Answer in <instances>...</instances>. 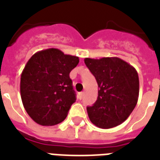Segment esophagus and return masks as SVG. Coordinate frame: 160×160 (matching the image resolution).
<instances>
[{
  "label": "esophagus",
  "instance_id": "obj_1",
  "mask_svg": "<svg viewBox=\"0 0 160 160\" xmlns=\"http://www.w3.org/2000/svg\"><path fill=\"white\" fill-rule=\"evenodd\" d=\"M83 95H84V92H80V93H79V98H80V99H82Z\"/></svg>",
  "mask_w": 160,
  "mask_h": 160
}]
</instances>
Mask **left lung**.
Returning <instances> with one entry per match:
<instances>
[{
    "label": "left lung",
    "instance_id": "1",
    "mask_svg": "<svg viewBox=\"0 0 160 160\" xmlns=\"http://www.w3.org/2000/svg\"><path fill=\"white\" fill-rule=\"evenodd\" d=\"M85 64L98 84V97L87 107L89 118L100 128L120 125L136 107L139 94L137 70L118 57L85 58Z\"/></svg>",
    "mask_w": 160,
    "mask_h": 160
}]
</instances>
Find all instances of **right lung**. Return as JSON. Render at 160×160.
I'll use <instances>...</instances> for the list:
<instances>
[{"label": "right lung", "instance_id": "obj_1", "mask_svg": "<svg viewBox=\"0 0 160 160\" xmlns=\"http://www.w3.org/2000/svg\"><path fill=\"white\" fill-rule=\"evenodd\" d=\"M79 57L64 54L58 48L34 53L21 75L23 107L30 118L42 126H53L66 118L76 101L69 73Z\"/></svg>", "mask_w": 160, "mask_h": 160}]
</instances>
